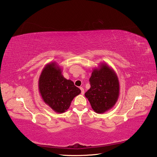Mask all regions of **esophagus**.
<instances>
[{
  "label": "esophagus",
  "mask_w": 157,
  "mask_h": 157,
  "mask_svg": "<svg viewBox=\"0 0 157 157\" xmlns=\"http://www.w3.org/2000/svg\"><path fill=\"white\" fill-rule=\"evenodd\" d=\"M80 89H81V94H82V95H84L85 91H84V89H83V88L82 87H80Z\"/></svg>",
  "instance_id": "34e87169"
}]
</instances>
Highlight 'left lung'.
I'll return each mask as SVG.
<instances>
[{"mask_svg": "<svg viewBox=\"0 0 157 157\" xmlns=\"http://www.w3.org/2000/svg\"><path fill=\"white\" fill-rule=\"evenodd\" d=\"M90 88L85 94L97 113H103L116 103L120 95L119 80L113 69L101 63L93 69L89 79Z\"/></svg>", "mask_w": 157, "mask_h": 157, "instance_id": "8db88e82", "label": "left lung"}]
</instances>
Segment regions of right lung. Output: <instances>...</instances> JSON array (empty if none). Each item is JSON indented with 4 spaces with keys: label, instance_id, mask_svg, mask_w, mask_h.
I'll list each match as a JSON object with an SVG mask.
<instances>
[{
    "label": "right lung",
    "instance_id": "right-lung-1",
    "mask_svg": "<svg viewBox=\"0 0 157 157\" xmlns=\"http://www.w3.org/2000/svg\"><path fill=\"white\" fill-rule=\"evenodd\" d=\"M62 69L56 62L45 66L38 81L39 91L44 103L55 112H65L73 99L81 90L62 75Z\"/></svg>",
    "mask_w": 157,
    "mask_h": 157
}]
</instances>
